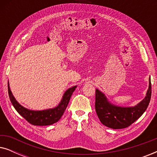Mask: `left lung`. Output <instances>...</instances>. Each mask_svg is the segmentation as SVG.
Segmentation results:
<instances>
[{"instance_id": "left-lung-1", "label": "left lung", "mask_w": 157, "mask_h": 157, "mask_svg": "<svg viewBox=\"0 0 157 157\" xmlns=\"http://www.w3.org/2000/svg\"><path fill=\"white\" fill-rule=\"evenodd\" d=\"M151 96V78L145 98L134 106L121 107L112 104L106 96L96 89L95 109L100 121L107 127L119 129L129 126L147 110Z\"/></svg>"}]
</instances>
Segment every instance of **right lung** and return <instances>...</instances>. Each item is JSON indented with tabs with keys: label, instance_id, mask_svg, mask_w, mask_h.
Returning <instances> with one entry per match:
<instances>
[{
	"label": "right lung",
	"instance_id": "right-lung-1",
	"mask_svg": "<svg viewBox=\"0 0 157 157\" xmlns=\"http://www.w3.org/2000/svg\"><path fill=\"white\" fill-rule=\"evenodd\" d=\"M76 86L69 88L64 93L61 102L56 107L53 109H48L42 111H33L30 110L19 104L16 100L10 91L9 83L8 82V95L10 101L15 109L17 111L21 117H23L28 122L35 126H48L56 123L61 119L62 115L63 114L68 102L73 92L76 89Z\"/></svg>",
	"mask_w": 157,
	"mask_h": 157
}]
</instances>
